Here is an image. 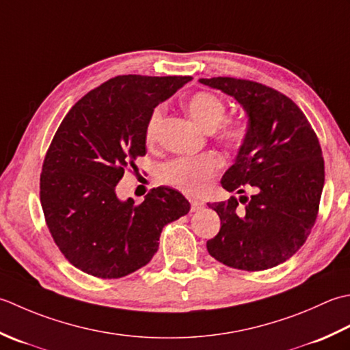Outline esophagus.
Segmentation results:
<instances>
[{
	"mask_svg": "<svg viewBox=\"0 0 350 350\" xmlns=\"http://www.w3.org/2000/svg\"><path fill=\"white\" fill-rule=\"evenodd\" d=\"M190 205H191L190 206L191 211H199V210L204 208V202L202 201H198V199H191Z\"/></svg>",
	"mask_w": 350,
	"mask_h": 350,
	"instance_id": "obj_1",
	"label": "esophagus"
}]
</instances>
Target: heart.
<instances>
[{
    "mask_svg": "<svg viewBox=\"0 0 350 350\" xmlns=\"http://www.w3.org/2000/svg\"><path fill=\"white\" fill-rule=\"evenodd\" d=\"M185 110L190 118L205 131H211L215 139L228 149H237L246 139L247 128L240 119H224L226 115L225 103L210 92H196L185 99ZM163 119V109L155 107L145 126V140L152 145ZM222 167V160L216 154H202L198 157H183L163 165L159 180L184 191L187 195H201L210 187L213 178Z\"/></svg>",
    "mask_w": 350,
    "mask_h": 350,
    "instance_id": "b5f03b06",
    "label": "heart"
}]
</instances>
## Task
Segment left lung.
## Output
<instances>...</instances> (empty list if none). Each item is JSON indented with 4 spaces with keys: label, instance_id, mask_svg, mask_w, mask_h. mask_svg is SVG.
I'll list each match as a JSON object with an SVG mask.
<instances>
[{
    "label": "left lung",
    "instance_id": "obj_1",
    "mask_svg": "<svg viewBox=\"0 0 350 350\" xmlns=\"http://www.w3.org/2000/svg\"><path fill=\"white\" fill-rule=\"evenodd\" d=\"M199 83L245 109L246 139L220 184L240 195L246 187L254 189L252 197L208 204L220 217V231L206 241V251L232 269H272L302 247L316 224L325 184L319 139L302 110L269 85L232 77Z\"/></svg>",
    "mask_w": 350,
    "mask_h": 350
}]
</instances>
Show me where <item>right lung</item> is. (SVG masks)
Returning a JSON list of instances; mask_svg holds the SVG:
<instances>
[{"mask_svg": "<svg viewBox=\"0 0 350 350\" xmlns=\"http://www.w3.org/2000/svg\"><path fill=\"white\" fill-rule=\"evenodd\" d=\"M191 77L118 75L69 110L40 174V204L60 252L81 272L118 280L146 266L167 224L190 204L170 187L149 190L142 204L120 201L116 185L146 154L145 126L161 101Z\"/></svg>", "mask_w": 350, "mask_h": 350, "instance_id": "obj_1", "label": "right lung"}]
</instances>
